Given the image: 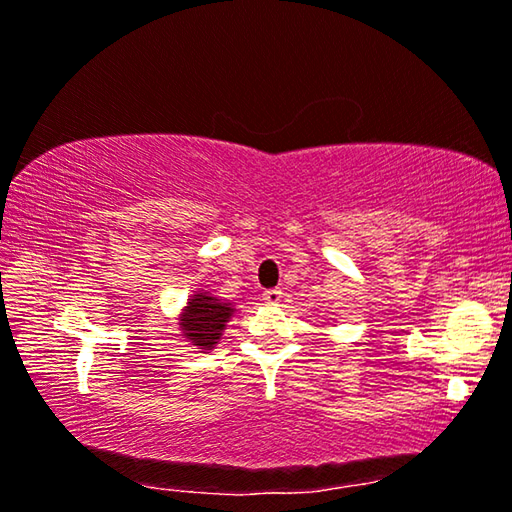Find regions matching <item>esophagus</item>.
I'll return each mask as SVG.
<instances>
[{"label":"esophagus","instance_id":"esophagus-1","mask_svg":"<svg viewBox=\"0 0 512 512\" xmlns=\"http://www.w3.org/2000/svg\"><path fill=\"white\" fill-rule=\"evenodd\" d=\"M262 298H264L266 305H278L280 298H282V291L280 289H269V291H264Z\"/></svg>","mask_w":512,"mask_h":512}]
</instances>
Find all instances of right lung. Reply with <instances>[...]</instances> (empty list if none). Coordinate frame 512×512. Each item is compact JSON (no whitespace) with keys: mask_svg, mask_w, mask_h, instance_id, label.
Here are the masks:
<instances>
[{"mask_svg":"<svg viewBox=\"0 0 512 512\" xmlns=\"http://www.w3.org/2000/svg\"><path fill=\"white\" fill-rule=\"evenodd\" d=\"M234 312L237 310H234L230 300L218 298L205 289H198L186 300L180 319H177L180 321L177 326H180L182 337L193 348H198L200 353H209L221 342L223 330Z\"/></svg>","mask_w":512,"mask_h":512,"instance_id":"obj_1","label":"right lung"}]
</instances>
